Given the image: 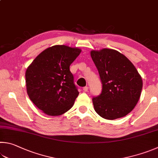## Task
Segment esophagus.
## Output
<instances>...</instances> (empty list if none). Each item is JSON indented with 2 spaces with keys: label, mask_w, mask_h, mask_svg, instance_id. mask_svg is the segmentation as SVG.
Here are the masks:
<instances>
[{
  "label": "esophagus",
  "mask_w": 158,
  "mask_h": 158,
  "mask_svg": "<svg viewBox=\"0 0 158 158\" xmlns=\"http://www.w3.org/2000/svg\"><path fill=\"white\" fill-rule=\"evenodd\" d=\"M83 90H84V92H88V87H87V86L84 87V88H83Z\"/></svg>",
  "instance_id": "esophagus-1"
}]
</instances>
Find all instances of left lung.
<instances>
[{
	"mask_svg": "<svg viewBox=\"0 0 158 158\" xmlns=\"http://www.w3.org/2000/svg\"><path fill=\"white\" fill-rule=\"evenodd\" d=\"M90 55L102 83V93L93 98L94 110L110 120L126 116L139 99L141 76L130 60L115 50H92Z\"/></svg>",
	"mask_w": 158,
	"mask_h": 158,
	"instance_id": "8db88e82",
	"label": "left lung"
}]
</instances>
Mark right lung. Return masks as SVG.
Listing matches in <instances>:
<instances>
[{"mask_svg":"<svg viewBox=\"0 0 158 158\" xmlns=\"http://www.w3.org/2000/svg\"><path fill=\"white\" fill-rule=\"evenodd\" d=\"M81 50L64 45L47 48L37 56L25 73L28 96L45 114L59 116L69 110L79 95L70 70Z\"/></svg>","mask_w":158,"mask_h":158,"instance_id":"right-lung-1","label":"right lung"}]
</instances>
